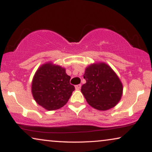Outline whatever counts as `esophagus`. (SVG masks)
Masks as SVG:
<instances>
[{"mask_svg":"<svg viewBox=\"0 0 152 152\" xmlns=\"http://www.w3.org/2000/svg\"><path fill=\"white\" fill-rule=\"evenodd\" d=\"M81 86H82V85H81V84L76 85V86H75V89H76V90H80V89L81 88Z\"/></svg>","mask_w":152,"mask_h":152,"instance_id":"obj_1","label":"esophagus"}]
</instances>
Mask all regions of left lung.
I'll return each instance as SVG.
<instances>
[{"label":"left lung","instance_id":"left-lung-1","mask_svg":"<svg viewBox=\"0 0 152 152\" xmlns=\"http://www.w3.org/2000/svg\"><path fill=\"white\" fill-rule=\"evenodd\" d=\"M86 83L81 88L87 102L99 111L115 107L121 99L123 87L119 77L109 65L93 64L85 70Z\"/></svg>","mask_w":152,"mask_h":152}]
</instances>
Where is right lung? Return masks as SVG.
<instances>
[{
    "mask_svg": "<svg viewBox=\"0 0 152 152\" xmlns=\"http://www.w3.org/2000/svg\"><path fill=\"white\" fill-rule=\"evenodd\" d=\"M65 68L47 63L37 70L32 83V93L37 103L48 111L59 109L67 103L75 86Z\"/></svg>",
    "mask_w": 152,
    "mask_h": 152,
    "instance_id": "right-lung-1",
    "label": "right lung"
}]
</instances>
